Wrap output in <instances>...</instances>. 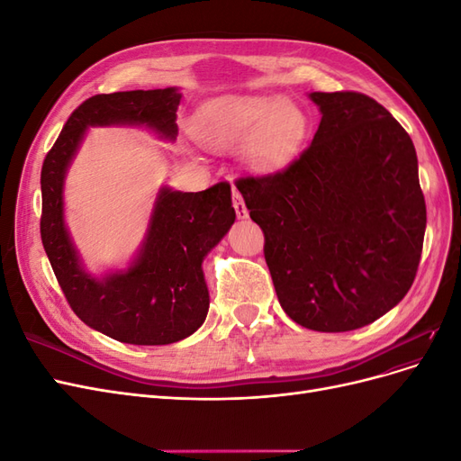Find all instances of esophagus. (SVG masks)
<instances>
[{
    "instance_id": "34e87169",
    "label": "esophagus",
    "mask_w": 461,
    "mask_h": 461,
    "mask_svg": "<svg viewBox=\"0 0 461 461\" xmlns=\"http://www.w3.org/2000/svg\"><path fill=\"white\" fill-rule=\"evenodd\" d=\"M232 207H234L236 215H239L240 219H246V217H248L246 203H244V200H242V196H240V192L236 190V188H232Z\"/></svg>"
}]
</instances>
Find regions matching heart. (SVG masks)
<instances>
[{"label":"heart","mask_w":461,"mask_h":461,"mask_svg":"<svg viewBox=\"0 0 461 461\" xmlns=\"http://www.w3.org/2000/svg\"><path fill=\"white\" fill-rule=\"evenodd\" d=\"M308 129L303 109L276 95L219 97L194 119V132L212 146H230L248 138L244 156L263 173L283 169L294 159Z\"/></svg>","instance_id":"1"}]
</instances>
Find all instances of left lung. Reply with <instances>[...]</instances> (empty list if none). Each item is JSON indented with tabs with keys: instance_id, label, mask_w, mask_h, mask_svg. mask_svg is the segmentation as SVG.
Instances as JSON below:
<instances>
[{
	"instance_id": "obj_1",
	"label": "left lung",
	"mask_w": 461,
	"mask_h": 461,
	"mask_svg": "<svg viewBox=\"0 0 461 461\" xmlns=\"http://www.w3.org/2000/svg\"><path fill=\"white\" fill-rule=\"evenodd\" d=\"M321 122L285 169L234 180L286 315L319 332L383 317L420 267L427 207L410 134L373 97L313 92Z\"/></svg>"
}]
</instances>
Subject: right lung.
Instances as JSON below:
<instances>
[{
	"instance_id": "1",
	"label": "right lung",
	"mask_w": 461,
	"mask_h": 461,
	"mask_svg": "<svg viewBox=\"0 0 461 461\" xmlns=\"http://www.w3.org/2000/svg\"><path fill=\"white\" fill-rule=\"evenodd\" d=\"M175 88L97 94L65 122L41 165V244L71 310L85 323L127 344L183 340L203 323L209 294L202 261L234 222L227 180L202 192L163 188L148 239L129 271L95 281L82 271L63 222V178L82 134L92 124H148L175 138Z\"/></svg>"
}]
</instances>
